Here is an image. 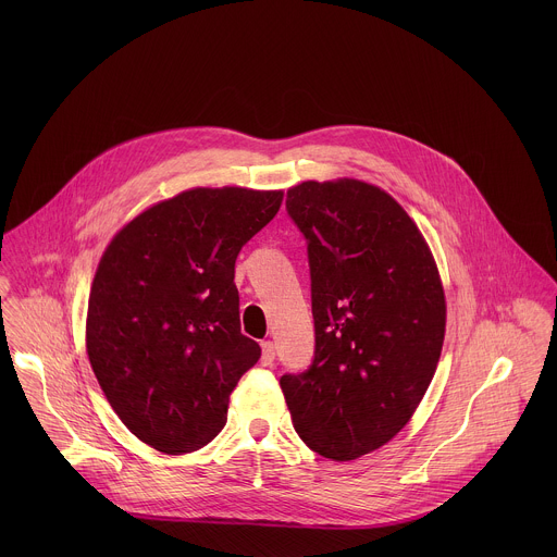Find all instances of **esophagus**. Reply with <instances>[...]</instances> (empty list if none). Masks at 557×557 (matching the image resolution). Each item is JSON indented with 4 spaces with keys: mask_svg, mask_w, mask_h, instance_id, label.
<instances>
[{
    "mask_svg": "<svg viewBox=\"0 0 557 557\" xmlns=\"http://www.w3.org/2000/svg\"><path fill=\"white\" fill-rule=\"evenodd\" d=\"M274 356H276L274 343H272V341H263V343H261V362H263V364H272V362H274Z\"/></svg>",
    "mask_w": 557,
    "mask_h": 557,
    "instance_id": "esophagus-1",
    "label": "esophagus"
}]
</instances>
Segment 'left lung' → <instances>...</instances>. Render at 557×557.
Masks as SVG:
<instances>
[{"instance_id": "left-lung-1", "label": "left lung", "mask_w": 557, "mask_h": 557, "mask_svg": "<svg viewBox=\"0 0 557 557\" xmlns=\"http://www.w3.org/2000/svg\"><path fill=\"white\" fill-rule=\"evenodd\" d=\"M287 210L309 239L315 360L281 388L300 440L354 461L388 444L431 386L442 276L418 225L375 184L309 180L287 190Z\"/></svg>"}]
</instances>
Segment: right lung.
<instances>
[{"label": "right lung", "mask_w": 557, "mask_h": 557, "mask_svg": "<svg viewBox=\"0 0 557 557\" xmlns=\"http://www.w3.org/2000/svg\"><path fill=\"white\" fill-rule=\"evenodd\" d=\"M281 203L283 190L197 186L107 244L87 300V358L113 411L154 450L195 453L223 431L230 395L261 356L239 332L236 257Z\"/></svg>", "instance_id": "right-lung-1"}]
</instances>
